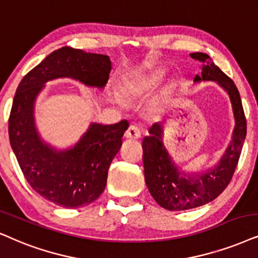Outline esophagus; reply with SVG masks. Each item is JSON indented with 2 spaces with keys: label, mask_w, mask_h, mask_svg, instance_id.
Returning <instances> with one entry per match:
<instances>
[{
  "label": "esophagus",
  "mask_w": 258,
  "mask_h": 258,
  "mask_svg": "<svg viewBox=\"0 0 258 258\" xmlns=\"http://www.w3.org/2000/svg\"><path fill=\"white\" fill-rule=\"evenodd\" d=\"M124 136L126 139H130V140H137L141 137V132H140V129L137 128V126L130 125L128 130L124 133Z\"/></svg>",
  "instance_id": "esophagus-1"
}]
</instances>
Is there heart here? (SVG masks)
Listing matches in <instances>:
<instances>
[{"label":"heart","instance_id":"b5f03b06","mask_svg":"<svg viewBox=\"0 0 258 258\" xmlns=\"http://www.w3.org/2000/svg\"><path fill=\"white\" fill-rule=\"evenodd\" d=\"M163 75H165L163 71L158 70V71L149 72L147 75L133 77V78L126 80L124 84V91L126 96L130 97V98H139V97L146 95L147 92H149L150 90L159 84Z\"/></svg>","mask_w":258,"mask_h":258}]
</instances>
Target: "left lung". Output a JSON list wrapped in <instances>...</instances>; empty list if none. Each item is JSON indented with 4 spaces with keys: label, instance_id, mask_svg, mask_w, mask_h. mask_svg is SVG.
<instances>
[{
    "label": "left lung",
    "instance_id": "obj_1",
    "mask_svg": "<svg viewBox=\"0 0 258 258\" xmlns=\"http://www.w3.org/2000/svg\"><path fill=\"white\" fill-rule=\"evenodd\" d=\"M189 55L203 62L202 73L196 75L193 83L215 82L229 95L235 126L231 141L219 161L206 170L196 173L185 172L174 161L163 145L162 123L156 122L150 126L149 136L142 142L146 185L154 200L169 211L196 209L215 200L232 178L246 136L245 116L235 83L205 53L197 52Z\"/></svg>",
    "mask_w": 258,
    "mask_h": 258
}]
</instances>
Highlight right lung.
<instances>
[{"label": "right lung", "mask_w": 258, "mask_h": 258, "mask_svg": "<svg viewBox=\"0 0 258 258\" xmlns=\"http://www.w3.org/2000/svg\"><path fill=\"white\" fill-rule=\"evenodd\" d=\"M111 71L108 55L62 47L48 54L23 77L9 117V141L32 188L55 205L76 209L102 195L108 170L122 146L128 121L90 123L75 145L58 149L40 136L35 102L49 80L71 78L90 88L104 89Z\"/></svg>", "instance_id": "1"}]
</instances>
